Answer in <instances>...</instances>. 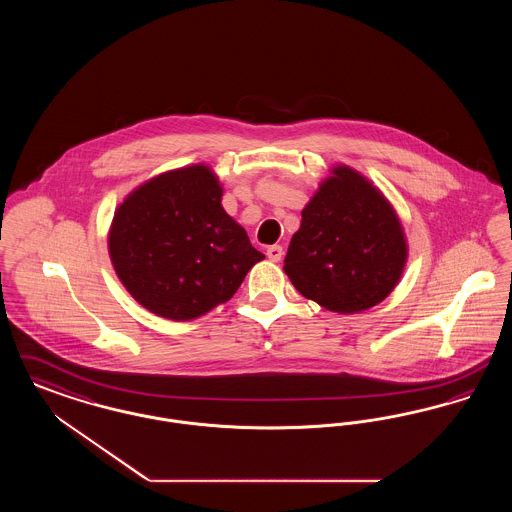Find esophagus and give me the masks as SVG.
<instances>
[{
  "mask_svg": "<svg viewBox=\"0 0 512 512\" xmlns=\"http://www.w3.org/2000/svg\"><path fill=\"white\" fill-rule=\"evenodd\" d=\"M282 255H284L282 245H270V247H267V257L272 263H278L282 259Z\"/></svg>",
  "mask_w": 512,
  "mask_h": 512,
  "instance_id": "obj_1",
  "label": "esophagus"
}]
</instances>
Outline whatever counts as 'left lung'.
I'll use <instances>...</instances> for the list:
<instances>
[{"label":"left lung","instance_id":"obj_1","mask_svg":"<svg viewBox=\"0 0 512 512\" xmlns=\"http://www.w3.org/2000/svg\"><path fill=\"white\" fill-rule=\"evenodd\" d=\"M301 211L284 272L320 307L353 315L384 301L407 263V240L395 209L361 172L332 169Z\"/></svg>","mask_w":512,"mask_h":512}]
</instances>
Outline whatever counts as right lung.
Returning a JSON list of instances; mask_svg holds the SVG:
<instances>
[{
    "instance_id": "right-lung-1",
    "label": "right lung",
    "mask_w": 512,
    "mask_h": 512,
    "mask_svg": "<svg viewBox=\"0 0 512 512\" xmlns=\"http://www.w3.org/2000/svg\"><path fill=\"white\" fill-rule=\"evenodd\" d=\"M220 197L217 174L199 163L153 176L117 207L109 257L122 286L153 315L201 317L265 259Z\"/></svg>"
}]
</instances>
